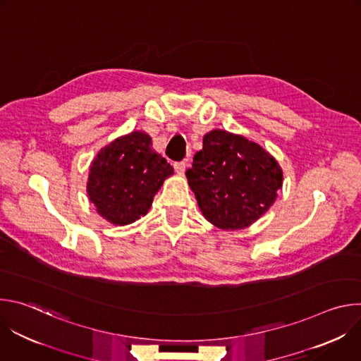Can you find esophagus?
<instances>
[{
	"label": "esophagus",
	"instance_id": "esophagus-1",
	"mask_svg": "<svg viewBox=\"0 0 361 361\" xmlns=\"http://www.w3.org/2000/svg\"><path fill=\"white\" fill-rule=\"evenodd\" d=\"M174 169H176V171H177L178 174H184V171H185V161H177V163H174Z\"/></svg>",
	"mask_w": 361,
	"mask_h": 361
}]
</instances>
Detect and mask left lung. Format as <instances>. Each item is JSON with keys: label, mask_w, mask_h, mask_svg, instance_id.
Returning <instances> with one entry per match:
<instances>
[{"label": "left lung", "mask_w": 361, "mask_h": 361, "mask_svg": "<svg viewBox=\"0 0 361 361\" xmlns=\"http://www.w3.org/2000/svg\"><path fill=\"white\" fill-rule=\"evenodd\" d=\"M202 216L224 230L248 227L276 201L283 173L259 144L223 130L202 138L185 171Z\"/></svg>", "instance_id": "1"}]
</instances>
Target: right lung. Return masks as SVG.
Instances as JSON below:
<instances>
[{
	"label": "right lung",
	"mask_w": 361,
	"mask_h": 361,
	"mask_svg": "<svg viewBox=\"0 0 361 361\" xmlns=\"http://www.w3.org/2000/svg\"><path fill=\"white\" fill-rule=\"evenodd\" d=\"M173 173L167 160L151 149L149 135L134 131L97 154L87 191L101 217L126 226L147 214L154 195Z\"/></svg>",
	"instance_id": "right-lung-1"
}]
</instances>
